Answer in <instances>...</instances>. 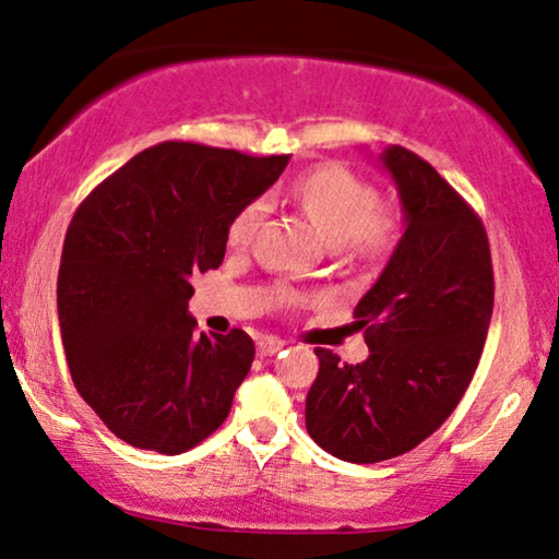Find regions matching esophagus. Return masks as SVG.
<instances>
[{
	"label": "esophagus",
	"instance_id": "1",
	"mask_svg": "<svg viewBox=\"0 0 559 559\" xmlns=\"http://www.w3.org/2000/svg\"><path fill=\"white\" fill-rule=\"evenodd\" d=\"M287 342L280 340V337H262L260 342H257V352H260V357H272L277 355V352L285 349Z\"/></svg>",
	"mask_w": 559,
	"mask_h": 559
}]
</instances>
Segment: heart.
Listing matches in <instances>:
<instances>
[{"label": "heart", "instance_id": "heart-1", "mask_svg": "<svg viewBox=\"0 0 559 559\" xmlns=\"http://www.w3.org/2000/svg\"><path fill=\"white\" fill-rule=\"evenodd\" d=\"M289 194L332 247H340L357 260H374L384 254L397 235V212L380 204V192L347 167L322 165L309 169L292 182ZM264 212V200L245 204L229 222L227 245L235 250L250 245Z\"/></svg>", "mask_w": 559, "mask_h": 559}]
</instances>
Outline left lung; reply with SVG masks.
<instances>
[{"label": "left lung", "instance_id": "8db88e82", "mask_svg": "<svg viewBox=\"0 0 559 559\" xmlns=\"http://www.w3.org/2000/svg\"><path fill=\"white\" fill-rule=\"evenodd\" d=\"M380 159L407 227L355 307L369 357L347 365L317 347L305 407L309 437L355 465L400 457L440 429L469 388L495 302L479 214L415 152L392 144Z\"/></svg>", "mask_w": 559, "mask_h": 559}]
</instances>
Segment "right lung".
<instances>
[{"label": "right lung", "mask_w": 559, "mask_h": 559, "mask_svg": "<svg viewBox=\"0 0 559 559\" xmlns=\"http://www.w3.org/2000/svg\"><path fill=\"white\" fill-rule=\"evenodd\" d=\"M287 162L171 140L76 207L57 277L67 365L82 400L132 448L187 452L227 419L254 342L242 330L197 334L192 277L219 267L231 217Z\"/></svg>", "instance_id": "obj_1"}]
</instances>
